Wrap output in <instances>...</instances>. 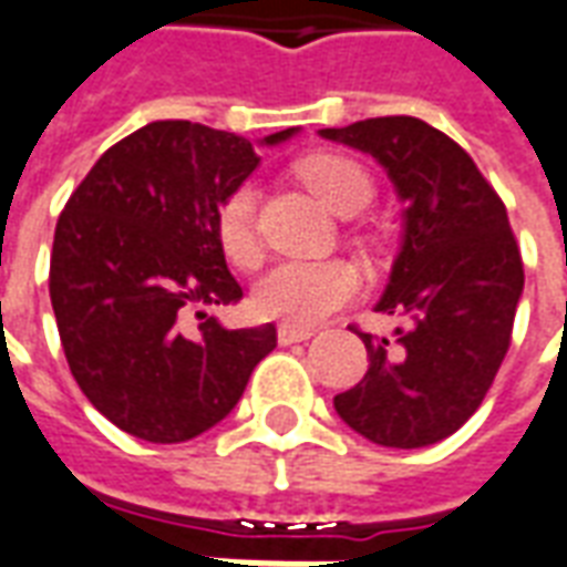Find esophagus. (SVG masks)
Returning <instances> with one entry per match:
<instances>
[{
  "label": "esophagus",
  "instance_id": "1",
  "mask_svg": "<svg viewBox=\"0 0 567 567\" xmlns=\"http://www.w3.org/2000/svg\"><path fill=\"white\" fill-rule=\"evenodd\" d=\"M276 337H279V346H295V342H306V339H312V337H316V333H312L309 327L279 324V330H276Z\"/></svg>",
  "mask_w": 567,
  "mask_h": 567
}]
</instances>
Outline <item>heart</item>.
I'll return each instance as SVG.
<instances>
[{"mask_svg": "<svg viewBox=\"0 0 567 567\" xmlns=\"http://www.w3.org/2000/svg\"><path fill=\"white\" fill-rule=\"evenodd\" d=\"M300 174L339 216H354L372 200V177L367 167L339 153H316L300 162ZM258 192L243 183L221 200L216 213V234L230 264L251 267L261 258L258 240ZM360 272L342 258H285L272 264L255 285V309L264 318L285 324L312 327L358 295Z\"/></svg>", "mask_w": 567, "mask_h": 567, "instance_id": "b5f03b06", "label": "heart"}]
</instances>
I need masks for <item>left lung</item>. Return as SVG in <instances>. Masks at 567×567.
<instances>
[{"label":"left lung","mask_w":567,"mask_h":567,"mask_svg":"<svg viewBox=\"0 0 567 567\" xmlns=\"http://www.w3.org/2000/svg\"><path fill=\"white\" fill-rule=\"evenodd\" d=\"M318 134L372 155L402 204L400 251L375 303L400 327L360 333L367 375L333 409L384 447L442 442L477 412L511 346L523 261L505 204L463 146L414 116Z\"/></svg>","instance_id":"left-lung-1"}]
</instances>
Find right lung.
Instances as JSON below:
<instances>
[{"mask_svg":"<svg viewBox=\"0 0 567 567\" xmlns=\"http://www.w3.org/2000/svg\"><path fill=\"white\" fill-rule=\"evenodd\" d=\"M258 144L186 120H158L92 165L53 234L50 303L71 375L123 433L188 442L225 421L276 327L228 330L207 306L237 303L216 213L261 165ZM202 318L187 327V312Z\"/></svg>","mask_w":567,"mask_h":567,"instance_id":"obj_1","label":"right lung"}]
</instances>
